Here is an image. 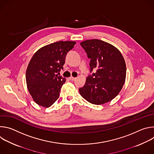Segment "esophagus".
Returning a JSON list of instances; mask_svg holds the SVG:
<instances>
[{
	"instance_id": "esophagus-1",
	"label": "esophagus",
	"mask_w": 154,
	"mask_h": 154,
	"mask_svg": "<svg viewBox=\"0 0 154 154\" xmlns=\"http://www.w3.org/2000/svg\"><path fill=\"white\" fill-rule=\"evenodd\" d=\"M69 79L70 80L74 81V80H75L76 79V78H75V77H70L69 78Z\"/></svg>"
}]
</instances>
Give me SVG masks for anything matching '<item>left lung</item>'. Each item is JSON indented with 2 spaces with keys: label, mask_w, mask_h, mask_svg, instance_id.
<instances>
[{
  "label": "left lung",
  "mask_w": 154,
  "mask_h": 154,
  "mask_svg": "<svg viewBox=\"0 0 154 154\" xmlns=\"http://www.w3.org/2000/svg\"><path fill=\"white\" fill-rule=\"evenodd\" d=\"M91 59L90 72L85 85L79 88L80 95L88 102L101 105L113 99L125 83L126 65L121 52L102 40L88 39L80 43Z\"/></svg>",
  "instance_id": "1"
}]
</instances>
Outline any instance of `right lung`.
Instances as JSON below:
<instances>
[{
    "label": "right lung",
    "mask_w": 154,
    "mask_h": 154,
    "mask_svg": "<svg viewBox=\"0 0 154 154\" xmlns=\"http://www.w3.org/2000/svg\"><path fill=\"white\" fill-rule=\"evenodd\" d=\"M75 43L55 42L40 48L33 55L26 78L29 93L38 105L48 108L58 99L66 79L57 73L63 69L66 56Z\"/></svg>",
    "instance_id": "1"
}]
</instances>
